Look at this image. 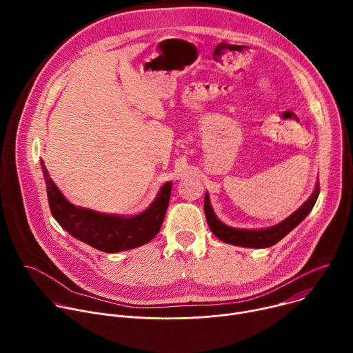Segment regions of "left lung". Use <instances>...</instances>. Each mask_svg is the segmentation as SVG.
Instances as JSON below:
<instances>
[{"mask_svg": "<svg viewBox=\"0 0 353 353\" xmlns=\"http://www.w3.org/2000/svg\"><path fill=\"white\" fill-rule=\"evenodd\" d=\"M319 192H320V188L317 181L313 194L309 196V199L303 205L297 208L292 215H289L282 222L270 228H263V229H240V228H232L225 225L221 219H218V216L214 212L208 191L205 192L204 210H205V216H207L210 229L219 240L232 245H240L247 248H267L276 244L279 240H282L289 232H292L310 214L319 198Z\"/></svg>", "mask_w": 353, "mask_h": 353, "instance_id": "obj_1", "label": "left lung"}]
</instances>
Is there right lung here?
<instances>
[{"label": "right lung", "instance_id": "right-lung-1", "mask_svg": "<svg viewBox=\"0 0 353 353\" xmlns=\"http://www.w3.org/2000/svg\"><path fill=\"white\" fill-rule=\"evenodd\" d=\"M46 181L50 211L59 225L72 237L103 253H120L146 244L161 230L172 192V181H166L154 203L137 215L124 216L103 214L77 207L63 195L48 176L44 162H40Z\"/></svg>", "mask_w": 353, "mask_h": 353}]
</instances>
